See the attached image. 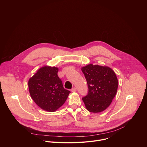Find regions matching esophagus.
<instances>
[{"instance_id": "34e87169", "label": "esophagus", "mask_w": 147, "mask_h": 147, "mask_svg": "<svg viewBox=\"0 0 147 147\" xmlns=\"http://www.w3.org/2000/svg\"><path fill=\"white\" fill-rule=\"evenodd\" d=\"M77 91V89L76 87H73L72 89H71V91L72 92H76Z\"/></svg>"}]
</instances>
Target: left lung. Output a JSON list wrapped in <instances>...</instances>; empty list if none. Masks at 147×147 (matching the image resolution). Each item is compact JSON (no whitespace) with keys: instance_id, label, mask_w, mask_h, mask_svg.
<instances>
[{"instance_id":"1","label":"left lung","mask_w":147,"mask_h":147,"mask_svg":"<svg viewBox=\"0 0 147 147\" xmlns=\"http://www.w3.org/2000/svg\"><path fill=\"white\" fill-rule=\"evenodd\" d=\"M81 70L88 87L87 95L82 98L86 109L92 113L105 110L117 92L119 82L115 73L108 67L92 64Z\"/></svg>"}]
</instances>
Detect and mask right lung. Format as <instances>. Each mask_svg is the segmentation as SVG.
<instances>
[{
	"instance_id": "right-lung-1",
	"label": "right lung",
	"mask_w": 147,
	"mask_h": 147,
	"mask_svg": "<svg viewBox=\"0 0 147 147\" xmlns=\"http://www.w3.org/2000/svg\"><path fill=\"white\" fill-rule=\"evenodd\" d=\"M58 70L55 67L44 66L28 81L32 99L39 107L48 112H54L61 107L70 92L63 86Z\"/></svg>"
}]
</instances>
